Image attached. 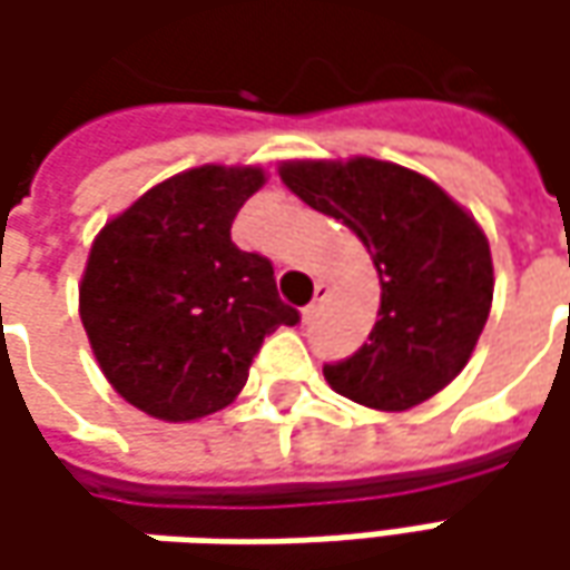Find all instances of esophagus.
I'll list each match as a JSON object with an SVG mask.
<instances>
[{"instance_id": "34e87169", "label": "esophagus", "mask_w": 570, "mask_h": 570, "mask_svg": "<svg viewBox=\"0 0 570 570\" xmlns=\"http://www.w3.org/2000/svg\"><path fill=\"white\" fill-rule=\"evenodd\" d=\"M326 295H330V285H326V282H317V295H314V301H311V304L304 307V320H311L314 314H317L320 304L326 301Z\"/></svg>"}]
</instances>
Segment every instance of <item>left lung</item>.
<instances>
[{
  "label": "left lung",
  "instance_id": "8db88e82",
  "mask_svg": "<svg viewBox=\"0 0 570 570\" xmlns=\"http://www.w3.org/2000/svg\"><path fill=\"white\" fill-rule=\"evenodd\" d=\"M278 177L355 230L381 275L371 336L352 358L323 364L326 383L381 412L431 400L466 367L492 311V250L475 218L393 161H285Z\"/></svg>",
  "mask_w": 570,
  "mask_h": 570
}]
</instances>
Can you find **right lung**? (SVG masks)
<instances>
[{
  "instance_id": "add662e5",
  "label": "right lung",
  "mask_w": 570,
  "mask_h": 570,
  "mask_svg": "<svg viewBox=\"0 0 570 570\" xmlns=\"http://www.w3.org/2000/svg\"><path fill=\"white\" fill-rule=\"evenodd\" d=\"M263 184L259 167H193L95 237L78 314L126 403L165 422L212 415L244 390L263 340L301 320L275 292L273 263L230 240Z\"/></svg>"
}]
</instances>
